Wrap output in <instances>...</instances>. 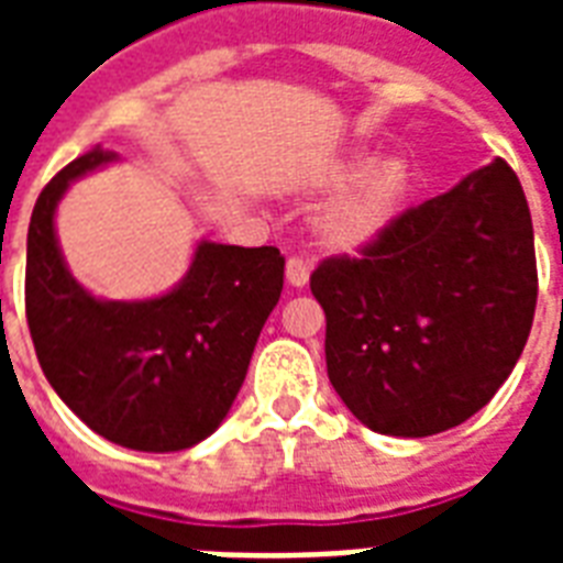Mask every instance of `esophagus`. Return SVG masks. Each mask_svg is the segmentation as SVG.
I'll return each mask as SVG.
<instances>
[{
    "label": "esophagus",
    "instance_id": "obj_1",
    "mask_svg": "<svg viewBox=\"0 0 563 563\" xmlns=\"http://www.w3.org/2000/svg\"><path fill=\"white\" fill-rule=\"evenodd\" d=\"M286 283L295 286V289L309 283V265L300 256H289V263H286Z\"/></svg>",
    "mask_w": 563,
    "mask_h": 563
}]
</instances>
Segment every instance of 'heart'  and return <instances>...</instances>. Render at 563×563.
<instances>
[{
	"mask_svg": "<svg viewBox=\"0 0 563 563\" xmlns=\"http://www.w3.org/2000/svg\"><path fill=\"white\" fill-rule=\"evenodd\" d=\"M321 184L330 189L347 187L316 219V236L327 251L356 254L362 247L383 236L400 216L402 201L409 195L411 172L402 157H383L371 163L368 152H353L342 157L321 175Z\"/></svg>",
	"mask_w": 563,
	"mask_h": 563,
	"instance_id": "heart-1",
	"label": "heart"
}]
</instances>
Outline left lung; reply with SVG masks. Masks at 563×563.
Here are the masks:
<instances>
[{
    "label": "left lung",
    "mask_w": 563,
    "mask_h": 563,
    "mask_svg": "<svg viewBox=\"0 0 563 563\" xmlns=\"http://www.w3.org/2000/svg\"><path fill=\"white\" fill-rule=\"evenodd\" d=\"M327 374L368 429L423 438L476 415L515 371L538 303L534 233L506 161L411 207L309 277Z\"/></svg>",
    "instance_id": "obj_1"
}]
</instances>
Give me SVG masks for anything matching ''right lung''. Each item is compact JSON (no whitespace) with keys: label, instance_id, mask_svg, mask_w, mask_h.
Instances as JSON below:
<instances>
[{"label":"right lung","instance_id":"1","mask_svg":"<svg viewBox=\"0 0 563 563\" xmlns=\"http://www.w3.org/2000/svg\"><path fill=\"white\" fill-rule=\"evenodd\" d=\"M113 161L96 145L40 192L25 318L48 385L92 432L140 453H178L212 435L236 400L286 260L272 245L201 242L187 277L161 298H92L66 268L55 210L75 178Z\"/></svg>","mask_w":563,"mask_h":563}]
</instances>
